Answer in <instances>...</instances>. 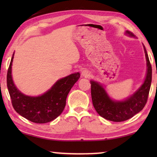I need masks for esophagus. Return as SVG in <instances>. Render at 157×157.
I'll list each match as a JSON object with an SVG mask.
<instances>
[{"label":"esophagus","mask_w":157,"mask_h":157,"mask_svg":"<svg viewBox=\"0 0 157 157\" xmlns=\"http://www.w3.org/2000/svg\"><path fill=\"white\" fill-rule=\"evenodd\" d=\"M81 75H82V76L85 77V78H88V77L91 76V73L87 70H83L82 73H81Z\"/></svg>","instance_id":"34e87169"}]
</instances>
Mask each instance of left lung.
<instances>
[{"instance_id":"8db88e82","label":"left lung","mask_w":157,"mask_h":157,"mask_svg":"<svg viewBox=\"0 0 157 157\" xmlns=\"http://www.w3.org/2000/svg\"><path fill=\"white\" fill-rule=\"evenodd\" d=\"M126 33L134 36L132 32ZM147 61V74L144 83L134 95L124 101H114L109 97L104 88L99 83L91 81V98L96 112L104 119L111 121L121 122L131 119L144 109L147 102L151 83L152 68L144 47Z\"/></svg>"}]
</instances>
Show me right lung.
Listing matches in <instances>:
<instances>
[{"label": "right lung", "mask_w": 157, "mask_h": 157, "mask_svg": "<svg viewBox=\"0 0 157 157\" xmlns=\"http://www.w3.org/2000/svg\"><path fill=\"white\" fill-rule=\"evenodd\" d=\"M13 55L14 53L7 72V87L15 111L36 124L48 123L56 119L63 112L68 94L80 78V74L76 73L60 79L42 96L37 97L25 96L16 89L13 81L11 66Z\"/></svg>", "instance_id": "1"}]
</instances>
